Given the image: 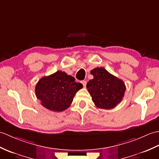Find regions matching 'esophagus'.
Here are the masks:
<instances>
[{"mask_svg": "<svg viewBox=\"0 0 159 159\" xmlns=\"http://www.w3.org/2000/svg\"><path fill=\"white\" fill-rule=\"evenodd\" d=\"M81 83L83 84V85L84 87H86V84H87V81L86 80H82L81 81Z\"/></svg>", "mask_w": 159, "mask_h": 159, "instance_id": "34e87169", "label": "esophagus"}]
</instances>
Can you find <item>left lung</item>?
<instances>
[{"mask_svg":"<svg viewBox=\"0 0 159 159\" xmlns=\"http://www.w3.org/2000/svg\"><path fill=\"white\" fill-rule=\"evenodd\" d=\"M91 74L93 79L89 80L87 88L92 101L99 108H114L124 96L126 90L124 82L102 67L93 69Z\"/></svg>","mask_w":159,"mask_h":159,"instance_id":"left-lung-1","label":"left lung"}]
</instances>
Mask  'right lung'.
Returning a JSON list of instances; mask_svg holds the SVG:
<instances>
[{
  "label": "right lung",
  "mask_w": 159,
  "mask_h": 159,
  "mask_svg": "<svg viewBox=\"0 0 159 159\" xmlns=\"http://www.w3.org/2000/svg\"><path fill=\"white\" fill-rule=\"evenodd\" d=\"M83 88V84L75 82V79L65 72L57 71L44 76L35 88L36 96L47 109L61 112L69 108L76 93Z\"/></svg>",
  "instance_id": "add662e5"
}]
</instances>
